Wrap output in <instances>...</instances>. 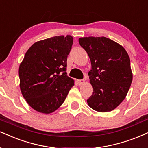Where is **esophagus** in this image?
<instances>
[{
    "label": "esophagus",
    "mask_w": 148,
    "mask_h": 148,
    "mask_svg": "<svg viewBox=\"0 0 148 148\" xmlns=\"http://www.w3.org/2000/svg\"><path fill=\"white\" fill-rule=\"evenodd\" d=\"M77 82L79 85H81V84H83L85 82V81L84 79H79V80H77Z\"/></svg>",
    "instance_id": "esophagus-1"
}]
</instances>
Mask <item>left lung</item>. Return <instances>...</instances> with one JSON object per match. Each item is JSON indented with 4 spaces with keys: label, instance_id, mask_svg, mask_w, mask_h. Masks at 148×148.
Returning <instances> with one entry per match:
<instances>
[{
    "label": "left lung",
    "instance_id": "1",
    "mask_svg": "<svg viewBox=\"0 0 148 148\" xmlns=\"http://www.w3.org/2000/svg\"><path fill=\"white\" fill-rule=\"evenodd\" d=\"M79 42L92 66L88 76L93 92L87 103L98 112L112 111L125 99L132 83L130 57L121 45L106 37L80 38Z\"/></svg>",
    "mask_w": 148,
    "mask_h": 148
}]
</instances>
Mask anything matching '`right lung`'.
Returning <instances> with one entry per match:
<instances>
[{
    "mask_svg": "<svg viewBox=\"0 0 148 148\" xmlns=\"http://www.w3.org/2000/svg\"><path fill=\"white\" fill-rule=\"evenodd\" d=\"M73 38L55 36L36 42L19 66L20 88L26 101L39 112L49 114L63 103L74 80L67 76V57Z\"/></svg>",
    "mask_w": 148,
    "mask_h": 148,
    "instance_id": "add662e5",
    "label": "right lung"
}]
</instances>
